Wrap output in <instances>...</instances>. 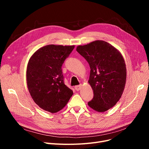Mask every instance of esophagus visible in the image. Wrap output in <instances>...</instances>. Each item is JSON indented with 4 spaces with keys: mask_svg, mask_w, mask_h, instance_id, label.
Wrapping results in <instances>:
<instances>
[{
    "mask_svg": "<svg viewBox=\"0 0 149 149\" xmlns=\"http://www.w3.org/2000/svg\"><path fill=\"white\" fill-rule=\"evenodd\" d=\"M81 86H82V85H81V84H79V85L75 86V90H76V91H80V89L81 88Z\"/></svg>",
    "mask_w": 149,
    "mask_h": 149,
    "instance_id": "esophagus-1",
    "label": "esophagus"
}]
</instances>
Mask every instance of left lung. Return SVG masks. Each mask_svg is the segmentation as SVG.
<instances>
[{"mask_svg": "<svg viewBox=\"0 0 149 149\" xmlns=\"http://www.w3.org/2000/svg\"><path fill=\"white\" fill-rule=\"evenodd\" d=\"M77 51L90 66L89 83L93 97L88 105L103 112L114 106L121 98L126 81V68L120 52L103 40L79 46Z\"/></svg>", "mask_w": 149, "mask_h": 149, "instance_id": "left-lung-1", "label": "left lung"}]
</instances>
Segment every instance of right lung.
Listing matches in <instances>:
<instances>
[{"label":"right lung","mask_w":149,"mask_h":149,"mask_svg":"<svg viewBox=\"0 0 149 149\" xmlns=\"http://www.w3.org/2000/svg\"><path fill=\"white\" fill-rule=\"evenodd\" d=\"M74 48V46L46 45L29 59L28 88L34 102L46 111H60L73 95V91L65 84L61 66Z\"/></svg>","instance_id":"add662e5"}]
</instances>
